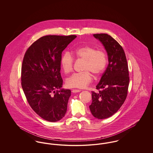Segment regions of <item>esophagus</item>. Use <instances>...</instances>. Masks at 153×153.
<instances>
[{"instance_id": "obj_1", "label": "esophagus", "mask_w": 153, "mask_h": 153, "mask_svg": "<svg viewBox=\"0 0 153 153\" xmlns=\"http://www.w3.org/2000/svg\"><path fill=\"white\" fill-rule=\"evenodd\" d=\"M80 91H81V90L80 89H72V92L73 93H77V92H80Z\"/></svg>"}]
</instances>
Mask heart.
<instances>
[{
	"mask_svg": "<svg viewBox=\"0 0 153 153\" xmlns=\"http://www.w3.org/2000/svg\"><path fill=\"white\" fill-rule=\"evenodd\" d=\"M73 56L77 59L84 60L82 72L73 74L66 81L68 87L84 88L91 82L92 74L97 77L104 72L107 63L105 52L102 49H96L90 45H83L73 52ZM74 64L73 56L66 52L61 58V65L65 73L72 72Z\"/></svg>",
	"mask_w": 153,
	"mask_h": 153,
	"instance_id": "1",
	"label": "heart"
}]
</instances>
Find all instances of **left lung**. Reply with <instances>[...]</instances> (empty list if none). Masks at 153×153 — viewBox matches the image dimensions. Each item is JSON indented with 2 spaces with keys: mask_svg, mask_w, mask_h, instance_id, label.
<instances>
[{
  "mask_svg": "<svg viewBox=\"0 0 153 153\" xmlns=\"http://www.w3.org/2000/svg\"><path fill=\"white\" fill-rule=\"evenodd\" d=\"M107 52L108 65L92 91L89 109L96 118L103 119L115 114L126 99L129 85V72L126 54L122 46L107 34H94Z\"/></svg>",
  "mask_w": 153,
  "mask_h": 153,
  "instance_id": "8db88e82",
  "label": "left lung"
}]
</instances>
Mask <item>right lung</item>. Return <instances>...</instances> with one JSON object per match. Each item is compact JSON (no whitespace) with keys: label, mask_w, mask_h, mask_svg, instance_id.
Here are the masks:
<instances>
[{"label":"right lung","mask_w":153,"mask_h":153,"mask_svg":"<svg viewBox=\"0 0 153 153\" xmlns=\"http://www.w3.org/2000/svg\"><path fill=\"white\" fill-rule=\"evenodd\" d=\"M76 36H42L25 54L21 70L22 89L31 108L45 120L57 122L66 112L71 90H55L62 85L60 73L62 52Z\"/></svg>","instance_id":"obj_1"}]
</instances>
